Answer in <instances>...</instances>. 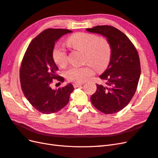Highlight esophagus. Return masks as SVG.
<instances>
[{
  "instance_id": "esophagus-1",
  "label": "esophagus",
  "mask_w": 158,
  "mask_h": 158,
  "mask_svg": "<svg viewBox=\"0 0 158 158\" xmlns=\"http://www.w3.org/2000/svg\"><path fill=\"white\" fill-rule=\"evenodd\" d=\"M83 84H84V83L82 82V83H74L73 85H74V87L77 88V87H79V86H80V85H82Z\"/></svg>"
}]
</instances>
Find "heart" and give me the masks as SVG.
<instances>
[{"label":"heart","mask_w":158,"mask_h":158,"mask_svg":"<svg viewBox=\"0 0 158 158\" xmlns=\"http://www.w3.org/2000/svg\"><path fill=\"white\" fill-rule=\"evenodd\" d=\"M67 44L73 48L84 52V61L89 65L72 66L66 71V77L69 81L82 83L94 74V70L102 72L106 69L111 61V46L104 37H99L94 33L78 32L70 35L66 40ZM55 63L64 67L68 63V55L60 45H55L52 52Z\"/></svg>","instance_id":"heart-1"}]
</instances>
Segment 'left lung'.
<instances>
[{
    "instance_id": "obj_1",
    "label": "left lung",
    "mask_w": 158,
    "mask_h": 158,
    "mask_svg": "<svg viewBox=\"0 0 158 158\" xmlns=\"http://www.w3.org/2000/svg\"><path fill=\"white\" fill-rule=\"evenodd\" d=\"M86 30L106 37L112 49L108 67L99 76L106 84H96L97 90L91 102L105 114L117 113L127 106L136 92L141 73L139 55L128 37L113 26H97Z\"/></svg>"
}]
</instances>
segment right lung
Wrapping results in <instances>:
<instances>
[{
	"label": "right lung",
	"instance_id": "right-lung-1",
	"mask_svg": "<svg viewBox=\"0 0 158 158\" xmlns=\"http://www.w3.org/2000/svg\"><path fill=\"white\" fill-rule=\"evenodd\" d=\"M73 31L66 29H47L30 44L22 61L20 79L26 99L38 111L51 114L59 111L69 102L74 87L71 84L52 89V80L61 82L64 78L58 76L59 70L52 59L55 43L60 37Z\"/></svg>",
	"mask_w": 158,
	"mask_h": 158
}]
</instances>
